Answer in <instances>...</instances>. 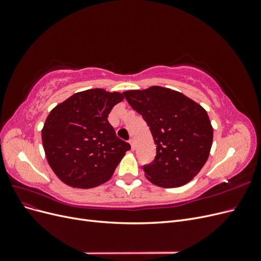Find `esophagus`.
Masks as SVG:
<instances>
[{
	"mask_svg": "<svg viewBox=\"0 0 261 261\" xmlns=\"http://www.w3.org/2000/svg\"><path fill=\"white\" fill-rule=\"evenodd\" d=\"M129 144H130V147H132L133 150L135 149V140H134V139H129Z\"/></svg>",
	"mask_w": 261,
	"mask_h": 261,
	"instance_id": "1",
	"label": "esophagus"
}]
</instances>
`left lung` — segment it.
<instances>
[{
    "label": "left lung",
    "instance_id": "8db88e82",
    "mask_svg": "<svg viewBox=\"0 0 261 261\" xmlns=\"http://www.w3.org/2000/svg\"><path fill=\"white\" fill-rule=\"evenodd\" d=\"M123 94L143 116L156 145L154 160L143 167L146 177L164 188L191 181L208 160L212 145L206 110L183 93L160 86Z\"/></svg>",
    "mask_w": 261,
    "mask_h": 261
}]
</instances>
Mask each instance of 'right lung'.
Returning <instances> with one entry per match:
<instances>
[{
  "mask_svg": "<svg viewBox=\"0 0 261 261\" xmlns=\"http://www.w3.org/2000/svg\"><path fill=\"white\" fill-rule=\"evenodd\" d=\"M124 97L96 88L77 92L55 107L42 128L46 160L65 184L92 188L112 177L128 143L116 136L108 116Z\"/></svg>",
  "mask_w": 261,
  "mask_h": 261,
  "instance_id": "add662e5",
  "label": "right lung"
}]
</instances>
